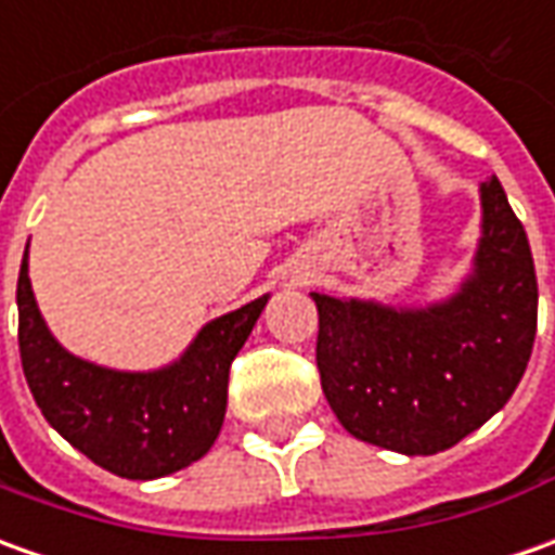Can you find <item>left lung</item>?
I'll return each mask as SVG.
<instances>
[{
    "label": "left lung",
    "mask_w": 555,
    "mask_h": 555,
    "mask_svg": "<svg viewBox=\"0 0 555 555\" xmlns=\"http://www.w3.org/2000/svg\"><path fill=\"white\" fill-rule=\"evenodd\" d=\"M480 240L459 288L422 307L312 292L315 364L358 440L435 455L477 431L519 386L538 327L529 236L501 182H480Z\"/></svg>",
    "instance_id": "obj_1"
}]
</instances>
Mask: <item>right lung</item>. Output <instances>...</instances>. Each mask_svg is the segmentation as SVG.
Listing matches in <instances>:
<instances>
[{
  "mask_svg": "<svg viewBox=\"0 0 555 555\" xmlns=\"http://www.w3.org/2000/svg\"><path fill=\"white\" fill-rule=\"evenodd\" d=\"M270 294L199 327L157 371H115L72 356L41 319L29 282V243L17 279L21 364L41 416L93 465L127 480H157L212 450L228 410L230 361Z\"/></svg>",
  "mask_w": 555,
  "mask_h": 555,
  "instance_id": "1",
  "label": "right lung"
}]
</instances>
